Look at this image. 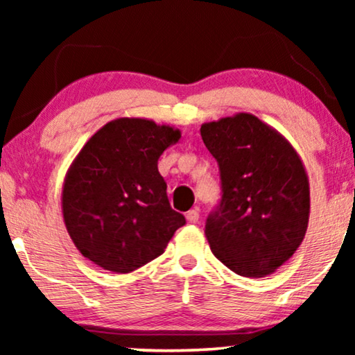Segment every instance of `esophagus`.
<instances>
[{"instance_id":"esophagus-1","label":"esophagus","mask_w":355,"mask_h":355,"mask_svg":"<svg viewBox=\"0 0 355 355\" xmlns=\"http://www.w3.org/2000/svg\"><path fill=\"white\" fill-rule=\"evenodd\" d=\"M186 220L189 221V223H197L198 221V208H193V210H189L187 213H186Z\"/></svg>"}]
</instances>
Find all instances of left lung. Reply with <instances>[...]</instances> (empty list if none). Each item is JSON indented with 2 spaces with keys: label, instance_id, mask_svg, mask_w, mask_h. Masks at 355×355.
<instances>
[{
  "label": "left lung",
  "instance_id": "obj_1",
  "mask_svg": "<svg viewBox=\"0 0 355 355\" xmlns=\"http://www.w3.org/2000/svg\"><path fill=\"white\" fill-rule=\"evenodd\" d=\"M220 164L223 197L207 218L213 255L234 273L263 278L302 244L310 215L309 176L278 130L250 113L202 124Z\"/></svg>",
  "mask_w": 355,
  "mask_h": 355
}]
</instances>
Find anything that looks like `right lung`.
Returning <instances> with one entry per match:
<instances>
[{
    "label": "right lung",
    "instance_id": "add662e5",
    "mask_svg": "<svg viewBox=\"0 0 355 355\" xmlns=\"http://www.w3.org/2000/svg\"><path fill=\"white\" fill-rule=\"evenodd\" d=\"M181 130L145 118H118L87 140L62 182V220L85 259L130 273L166 249L186 218L174 211L158 158Z\"/></svg>",
    "mask_w": 355,
    "mask_h": 355
}]
</instances>
